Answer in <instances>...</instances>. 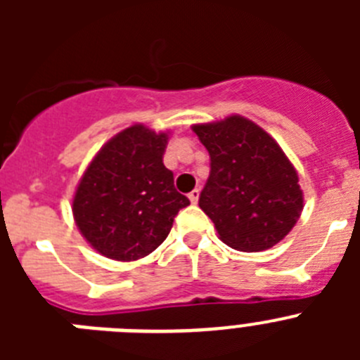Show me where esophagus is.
<instances>
[{
    "label": "esophagus",
    "instance_id": "34e87169",
    "mask_svg": "<svg viewBox=\"0 0 360 360\" xmlns=\"http://www.w3.org/2000/svg\"><path fill=\"white\" fill-rule=\"evenodd\" d=\"M198 198H200V189L191 191V193H189V200H191V203H196V202H198Z\"/></svg>",
    "mask_w": 360,
    "mask_h": 360
}]
</instances>
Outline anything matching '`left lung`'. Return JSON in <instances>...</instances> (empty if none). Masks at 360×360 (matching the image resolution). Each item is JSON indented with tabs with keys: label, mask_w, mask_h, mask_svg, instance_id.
Wrapping results in <instances>:
<instances>
[{
	"label": "left lung",
	"mask_w": 360,
	"mask_h": 360,
	"mask_svg": "<svg viewBox=\"0 0 360 360\" xmlns=\"http://www.w3.org/2000/svg\"><path fill=\"white\" fill-rule=\"evenodd\" d=\"M193 131L211 157L198 205L219 240L241 252H262L287 236L303 211L294 165L252 120L231 115Z\"/></svg>",
	"instance_id": "1"
}]
</instances>
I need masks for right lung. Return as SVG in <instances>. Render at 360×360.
Wrapping results in <instances>:
<instances>
[{
	"label": "right lung",
	"instance_id": "obj_1",
	"mask_svg": "<svg viewBox=\"0 0 360 360\" xmlns=\"http://www.w3.org/2000/svg\"><path fill=\"white\" fill-rule=\"evenodd\" d=\"M167 141V133L135 124L110 139L84 171L72 211L98 254L117 262L148 256L189 205L162 160Z\"/></svg>",
	"mask_w": 360,
	"mask_h": 360
}]
</instances>
